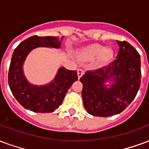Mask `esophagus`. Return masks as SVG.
Listing matches in <instances>:
<instances>
[{
	"mask_svg": "<svg viewBox=\"0 0 149 149\" xmlns=\"http://www.w3.org/2000/svg\"><path fill=\"white\" fill-rule=\"evenodd\" d=\"M84 73V69H77V75H78V78H80Z\"/></svg>",
	"mask_w": 149,
	"mask_h": 149,
	"instance_id": "obj_1",
	"label": "esophagus"
}]
</instances>
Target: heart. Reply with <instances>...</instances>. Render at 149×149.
I'll list each match as a JSON object with an SVG mask.
<instances>
[{
  "instance_id": "1",
  "label": "heart",
  "mask_w": 149,
  "mask_h": 149,
  "mask_svg": "<svg viewBox=\"0 0 149 149\" xmlns=\"http://www.w3.org/2000/svg\"><path fill=\"white\" fill-rule=\"evenodd\" d=\"M100 56L103 61H109L113 58V50L111 48L104 49L100 44H93L85 48L83 51L84 58L88 60H92Z\"/></svg>"
}]
</instances>
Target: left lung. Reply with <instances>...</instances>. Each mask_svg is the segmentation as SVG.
Instances as JSON below:
<instances>
[{
  "label": "left lung",
  "instance_id": "1",
  "mask_svg": "<svg viewBox=\"0 0 149 149\" xmlns=\"http://www.w3.org/2000/svg\"><path fill=\"white\" fill-rule=\"evenodd\" d=\"M117 58L108 65L88 70L80 80L83 84L84 107L93 116L108 117L124 111L136 97L141 85L139 53L126 41H117ZM116 83L104 84L110 78Z\"/></svg>",
  "mask_w": 149,
  "mask_h": 149
}]
</instances>
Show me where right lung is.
Listing matches in <instances>:
<instances>
[{
  "mask_svg": "<svg viewBox=\"0 0 149 149\" xmlns=\"http://www.w3.org/2000/svg\"><path fill=\"white\" fill-rule=\"evenodd\" d=\"M61 38L53 36L34 35L25 39L13 52L9 70L8 85L16 100L24 108L39 113L54 111L62 103L69 88L77 80V71L60 68L54 80L48 85L37 87L30 84L23 73V64L28 53L38 47H60Z\"/></svg>",
  "mask_w": 149,
  "mask_h": 149,
  "instance_id": "add662e5",
  "label": "right lung"
}]
</instances>
